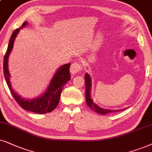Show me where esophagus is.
I'll use <instances>...</instances> for the list:
<instances>
[{
    "label": "esophagus",
    "instance_id": "obj_1",
    "mask_svg": "<svg viewBox=\"0 0 152 152\" xmlns=\"http://www.w3.org/2000/svg\"><path fill=\"white\" fill-rule=\"evenodd\" d=\"M82 69V66L80 63H78V62H73L72 65H71L70 67V72L72 74H76V73L79 72Z\"/></svg>",
    "mask_w": 152,
    "mask_h": 152
}]
</instances>
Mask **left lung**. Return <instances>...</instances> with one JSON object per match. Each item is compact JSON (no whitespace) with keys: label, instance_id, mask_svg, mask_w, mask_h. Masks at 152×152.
Here are the masks:
<instances>
[{"label":"left lung","instance_id":"obj_1","mask_svg":"<svg viewBox=\"0 0 152 152\" xmlns=\"http://www.w3.org/2000/svg\"><path fill=\"white\" fill-rule=\"evenodd\" d=\"M85 83H86V102H87L88 106L90 107V109H93V111H95V112L98 113L100 114H107L109 113H112V112H116V111H120L124 109H121V110H111V109H102L100 107H99L97 104H95L93 102V101L90 98V89H91V79H90V76L88 74H86L85 75Z\"/></svg>","mask_w":152,"mask_h":152}]
</instances>
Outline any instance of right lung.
<instances>
[{
	"label": "right lung",
	"instance_id": "add662e5",
	"mask_svg": "<svg viewBox=\"0 0 152 152\" xmlns=\"http://www.w3.org/2000/svg\"><path fill=\"white\" fill-rule=\"evenodd\" d=\"M26 24H27L26 22L23 23L21 28L24 27ZM20 29V28H17L13 31L10 39L8 47H7V51L4 56V59H3V73H4V76L7 86H8L10 91L13 97L22 109L34 113H37V114H46V113L50 112L58 105L62 88L65 86V84L70 80L69 68L71 63L63 65L62 67L59 68V69H58L52 79L48 90L41 97L31 99V100H26V99L21 98L20 96L17 95V94L15 93L12 89L11 84L10 83V73L8 68H7L8 57L12 49L15 38H16Z\"/></svg>",
	"mask_w": 152,
	"mask_h": 152
}]
</instances>
